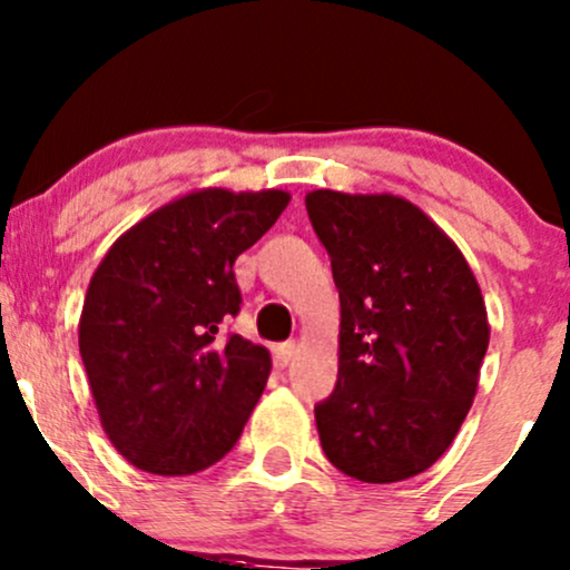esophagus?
Listing matches in <instances>:
<instances>
[{
    "label": "esophagus",
    "mask_w": 570,
    "mask_h": 570,
    "mask_svg": "<svg viewBox=\"0 0 570 570\" xmlns=\"http://www.w3.org/2000/svg\"><path fill=\"white\" fill-rule=\"evenodd\" d=\"M295 356V341H286V343H278V346L273 348V360L278 367H286L289 365V360Z\"/></svg>",
    "instance_id": "obj_1"
}]
</instances>
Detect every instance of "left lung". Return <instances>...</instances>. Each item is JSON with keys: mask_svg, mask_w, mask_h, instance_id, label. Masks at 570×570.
<instances>
[{"mask_svg": "<svg viewBox=\"0 0 570 570\" xmlns=\"http://www.w3.org/2000/svg\"><path fill=\"white\" fill-rule=\"evenodd\" d=\"M341 295L333 395L316 403L327 460L390 484L428 471L452 446L490 343L465 256L409 199L305 194Z\"/></svg>", "mask_w": 570, "mask_h": 570, "instance_id": "left-lung-1", "label": "left lung"}]
</instances>
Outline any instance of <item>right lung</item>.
I'll use <instances>...</instances> for the list:
<instances>
[{
  "mask_svg": "<svg viewBox=\"0 0 570 570\" xmlns=\"http://www.w3.org/2000/svg\"><path fill=\"white\" fill-rule=\"evenodd\" d=\"M286 205L278 189L186 194L99 262L80 314V356L105 433L140 471H205L246 428L271 354L224 333L243 303L233 265Z\"/></svg>",
  "mask_w": 570,
  "mask_h": 570,
  "instance_id": "obj_1",
  "label": "right lung"
}]
</instances>
